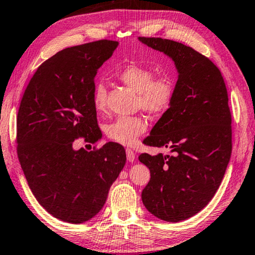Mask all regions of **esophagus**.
Returning <instances> with one entry per match:
<instances>
[{
  "label": "esophagus",
  "mask_w": 255,
  "mask_h": 255,
  "mask_svg": "<svg viewBox=\"0 0 255 255\" xmlns=\"http://www.w3.org/2000/svg\"><path fill=\"white\" fill-rule=\"evenodd\" d=\"M126 155H127V160L129 162H134L135 161V152L130 148L126 149Z\"/></svg>",
  "instance_id": "obj_1"
}]
</instances>
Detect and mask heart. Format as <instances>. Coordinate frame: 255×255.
<instances>
[{
	"mask_svg": "<svg viewBox=\"0 0 255 255\" xmlns=\"http://www.w3.org/2000/svg\"><path fill=\"white\" fill-rule=\"evenodd\" d=\"M117 78L137 92V107L151 116H160L168 110L175 95V80L168 72L154 75L151 67L140 63H128L116 72ZM92 102L95 110L103 112L107 108V88L102 83L94 86ZM147 129L146 120L139 116H123L107 125L108 138L125 146L136 144L138 137Z\"/></svg>",
	"mask_w": 255,
	"mask_h": 255,
	"instance_id": "1",
	"label": "heart"
}]
</instances>
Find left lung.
<instances>
[{
  "label": "left lung",
  "instance_id": "obj_1",
  "mask_svg": "<svg viewBox=\"0 0 255 255\" xmlns=\"http://www.w3.org/2000/svg\"><path fill=\"white\" fill-rule=\"evenodd\" d=\"M170 56L178 71L175 95L145 145L167 147L172 155L138 160L151 179L142 192L145 208L168 222L188 219L215 196L232 154V115L220 70L203 54L175 40L138 37Z\"/></svg>",
  "mask_w": 255,
  "mask_h": 255
}]
</instances>
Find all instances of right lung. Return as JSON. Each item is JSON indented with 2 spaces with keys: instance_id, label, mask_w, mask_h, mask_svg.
Masks as SVG:
<instances>
[{
  "instance_id": "obj_1",
  "label": "right lung",
  "mask_w": 255,
  "mask_h": 255,
  "mask_svg": "<svg viewBox=\"0 0 255 255\" xmlns=\"http://www.w3.org/2000/svg\"><path fill=\"white\" fill-rule=\"evenodd\" d=\"M117 46L101 39L58 52L37 68L20 102L17 152L27 183L48 213L70 224L98 215L126 163L118 143L91 152L72 147L75 139L94 144L102 136L94 78Z\"/></svg>"
}]
</instances>
